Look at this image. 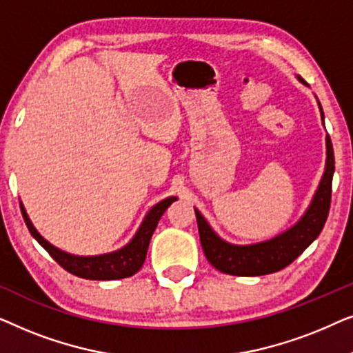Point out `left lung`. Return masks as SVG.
Segmentation results:
<instances>
[{"label": "left lung", "mask_w": 353, "mask_h": 353, "mask_svg": "<svg viewBox=\"0 0 353 353\" xmlns=\"http://www.w3.org/2000/svg\"><path fill=\"white\" fill-rule=\"evenodd\" d=\"M299 80L303 81L301 77ZM321 120L325 125L321 104ZM334 173V151L330 134L326 137V167L320 186L313 196L312 204L305 214L292 228L274 236L273 239L250 245H234L223 241L215 234L201 212L194 209L199 228L202 249L209 262L221 273L234 274V276H262L279 272L289 263H292L313 241L321 233L326 223L331 205V185Z\"/></svg>", "instance_id": "1"}]
</instances>
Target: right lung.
I'll list each match as a JSON object with an SVG mask.
<instances>
[{"mask_svg":"<svg viewBox=\"0 0 353 353\" xmlns=\"http://www.w3.org/2000/svg\"><path fill=\"white\" fill-rule=\"evenodd\" d=\"M173 201H176V197L172 196L154 205L152 209L148 212V215L144 216L143 223L137 231V234H134V238L130 241L125 248L110 254L93 255V257H79V255L62 252V250L54 248V245L48 243V241L35 230V226L32 225L26 209H23L22 202L21 210L30 234L41 244V248H45L46 252L50 254L62 268L67 270V272L72 274H75V276L105 281V279L128 278L143 267L154 230H156L163 212L168 209V205H170Z\"/></svg>","mask_w":353,"mask_h":353,"instance_id":"right-lung-1","label":"right lung"}]
</instances>
